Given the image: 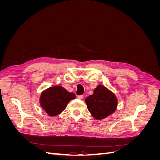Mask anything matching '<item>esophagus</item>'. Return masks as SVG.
Wrapping results in <instances>:
<instances>
[{
	"instance_id": "esophagus-1",
	"label": "esophagus",
	"mask_w": 160,
	"mask_h": 160,
	"mask_svg": "<svg viewBox=\"0 0 160 160\" xmlns=\"http://www.w3.org/2000/svg\"><path fill=\"white\" fill-rule=\"evenodd\" d=\"M77 98L78 99H83V95H78L77 96Z\"/></svg>"
}]
</instances>
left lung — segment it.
Wrapping results in <instances>:
<instances>
[{
  "instance_id": "8db88e82",
  "label": "left lung",
  "mask_w": 160,
  "mask_h": 160,
  "mask_svg": "<svg viewBox=\"0 0 160 160\" xmlns=\"http://www.w3.org/2000/svg\"><path fill=\"white\" fill-rule=\"evenodd\" d=\"M87 107L96 119H103L114 113L118 106L115 95L102 85H99L93 94L85 99Z\"/></svg>"
}]
</instances>
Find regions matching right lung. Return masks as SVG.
I'll return each mask as SVG.
<instances>
[{
	"label": "right lung",
	"mask_w": 160,
	"mask_h": 160,
	"mask_svg": "<svg viewBox=\"0 0 160 160\" xmlns=\"http://www.w3.org/2000/svg\"><path fill=\"white\" fill-rule=\"evenodd\" d=\"M73 93L67 91L61 85L51 87L43 91L40 97L42 109L51 117L60 114L71 99L75 98Z\"/></svg>",
	"instance_id": "obj_1"
}]
</instances>
